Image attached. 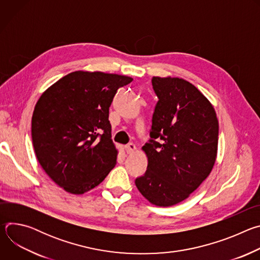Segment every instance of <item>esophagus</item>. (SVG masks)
<instances>
[{
    "label": "esophagus",
    "mask_w": 260,
    "mask_h": 260,
    "mask_svg": "<svg viewBox=\"0 0 260 260\" xmlns=\"http://www.w3.org/2000/svg\"><path fill=\"white\" fill-rule=\"evenodd\" d=\"M125 149H126V152H127L128 154H132V153L137 149V147H136V145H135L134 143H128V144L125 146Z\"/></svg>",
    "instance_id": "esophagus-1"
}]
</instances>
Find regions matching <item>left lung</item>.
I'll return each mask as SVG.
<instances>
[{
    "label": "left lung",
    "mask_w": 260,
    "mask_h": 260,
    "mask_svg": "<svg viewBox=\"0 0 260 260\" xmlns=\"http://www.w3.org/2000/svg\"><path fill=\"white\" fill-rule=\"evenodd\" d=\"M158 98L150 140L142 149L147 171L135 183L158 207L186 200L210 175L217 156L218 119L209 100L182 78L153 77Z\"/></svg>",
    "instance_id": "8db88e82"
}]
</instances>
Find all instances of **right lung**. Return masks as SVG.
Here are the masks:
<instances>
[{
  "mask_svg": "<svg viewBox=\"0 0 260 260\" xmlns=\"http://www.w3.org/2000/svg\"><path fill=\"white\" fill-rule=\"evenodd\" d=\"M133 78L103 72H72L46 89L31 117L35 153L67 192L82 194L103 182L117 160L109 108Z\"/></svg>",
  "mask_w": 260,
  "mask_h": 260,
  "instance_id": "obj_1",
  "label": "right lung"
}]
</instances>
